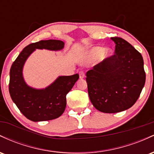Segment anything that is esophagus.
<instances>
[{"label":"esophagus","instance_id":"34e87169","mask_svg":"<svg viewBox=\"0 0 154 154\" xmlns=\"http://www.w3.org/2000/svg\"><path fill=\"white\" fill-rule=\"evenodd\" d=\"M79 78H80V79L84 78L85 76V72H82V71L79 72Z\"/></svg>","mask_w":154,"mask_h":154}]
</instances>
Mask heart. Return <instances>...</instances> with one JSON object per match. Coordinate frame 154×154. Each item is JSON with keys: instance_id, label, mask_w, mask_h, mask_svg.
<instances>
[{"instance_id": "1", "label": "heart", "mask_w": 154, "mask_h": 154, "mask_svg": "<svg viewBox=\"0 0 154 154\" xmlns=\"http://www.w3.org/2000/svg\"><path fill=\"white\" fill-rule=\"evenodd\" d=\"M104 48L101 47H94L91 49V51L89 53V56L90 57H98V56H100L102 54V53L103 52ZM104 54L106 56H109L110 54V51L109 50H106L104 51Z\"/></svg>"}]
</instances>
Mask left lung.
Returning <instances> with one entry per match:
<instances>
[{"instance_id":"1","label":"left lung","mask_w":154,"mask_h":154,"mask_svg":"<svg viewBox=\"0 0 154 154\" xmlns=\"http://www.w3.org/2000/svg\"><path fill=\"white\" fill-rule=\"evenodd\" d=\"M111 39L116 44L115 54L86 73L90 100L103 113H117L132 107L146 82L140 53L122 38Z\"/></svg>"}]
</instances>
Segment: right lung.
<instances>
[{
	"instance_id": "obj_1",
	"label": "right lung",
	"mask_w": 154,
	"mask_h": 154,
	"mask_svg": "<svg viewBox=\"0 0 154 154\" xmlns=\"http://www.w3.org/2000/svg\"><path fill=\"white\" fill-rule=\"evenodd\" d=\"M63 47L61 40H40L24 48L12 63L8 88L11 98L23 115L31 121H48L59 117L66 108V94L79 79V75L60 76L47 88L35 89L27 85L23 77L24 63L35 49L60 51Z\"/></svg>"
}]
</instances>
